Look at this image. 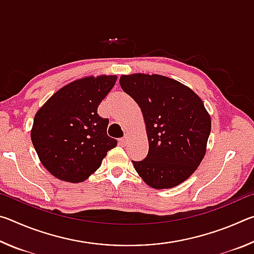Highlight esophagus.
<instances>
[{
    "instance_id": "34e87169",
    "label": "esophagus",
    "mask_w": 254,
    "mask_h": 254,
    "mask_svg": "<svg viewBox=\"0 0 254 254\" xmlns=\"http://www.w3.org/2000/svg\"><path fill=\"white\" fill-rule=\"evenodd\" d=\"M119 143L122 145V147H124V145L127 144V135L126 136H123V137H121V139L119 140Z\"/></svg>"
}]
</instances>
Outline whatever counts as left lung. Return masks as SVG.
<instances>
[{
    "label": "left lung",
    "instance_id": "1",
    "mask_svg": "<svg viewBox=\"0 0 254 254\" xmlns=\"http://www.w3.org/2000/svg\"><path fill=\"white\" fill-rule=\"evenodd\" d=\"M120 85L142 111L149 151L132 161L150 187L173 188L197 169L206 152L210 117L198 95L161 75H122Z\"/></svg>",
    "mask_w": 254,
    "mask_h": 254
}]
</instances>
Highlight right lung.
<instances>
[{"instance_id":"add662e5","label":"right lung","mask_w":254,"mask_h":254,"mask_svg":"<svg viewBox=\"0 0 254 254\" xmlns=\"http://www.w3.org/2000/svg\"><path fill=\"white\" fill-rule=\"evenodd\" d=\"M117 76L85 77L64 86L37 112L32 144L45 168L56 178L81 183L100 168L118 141L107 135L109 119L97 107Z\"/></svg>"}]
</instances>
